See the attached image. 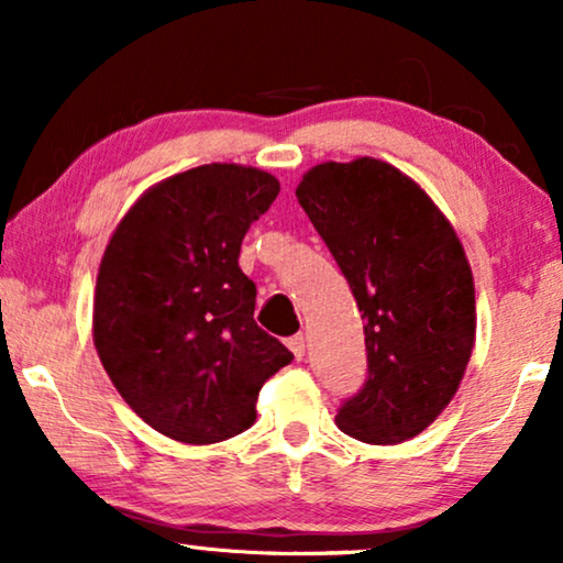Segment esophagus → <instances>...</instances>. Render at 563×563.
Here are the masks:
<instances>
[{"label": "esophagus", "mask_w": 563, "mask_h": 563, "mask_svg": "<svg viewBox=\"0 0 563 563\" xmlns=\"http://www.w3.org/2000/svg\"><path fill=\"white\" fill-rule=\"evenodd\" d=\"M287 345H289V351L295 353L297 358H302V356H305V351H307V338H305L302 333H297V335H291V338H289Z\"/></svg>", "instance_id": "obj_1"}]
</instances>
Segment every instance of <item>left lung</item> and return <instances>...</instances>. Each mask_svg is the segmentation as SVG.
<instances>
[{"label": "left lung", "mask_w": 563, "mask_h": 563, "mask_svg": "<svg viewBox=\"0 0 563 563\" xmlns=\"http://www.w3.org/2000/svg\"><path fill=\"white\" fill-rule=\"evenodd\" d=\"M297 199L364 318L368 379L335 415L338 428L374 445L410 441L449 407L472 358L464 245L418 181L372 156L312 166Z\"/></svg>", "instance_id": "8db88e82"}]
</instances>
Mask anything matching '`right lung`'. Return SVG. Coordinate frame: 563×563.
I'll use <instances>...</instances> for the list:
<instances>
[{
	"mask_svg": "<svg viewBox=\"0 0 563 563\" xmlns=\"http://www.w3.org/2000/svg\"><path fill=\"white\" fill-rule=\"evenodd\" d=\"M276 195L268 172L205 164L145 189L107 243L95 349L130 410L172 441L249 430L264 382L295 358L256 325V284L238 266Z\"/></svg>",
	"mask_w": 563,
	"mask_h": 563,
	"instance_id": "right-lung-1",
	"label": "right lung"
}]
</instances>
